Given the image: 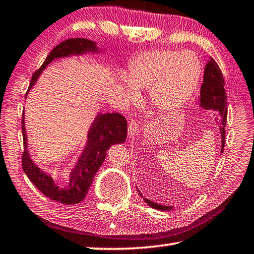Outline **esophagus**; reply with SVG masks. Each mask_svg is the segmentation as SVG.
Returning a JSON list of instances; mask_svg holds the SVG:
<instances>
[{"label": "esophagus", "instance_id": "obj_1", "mask_svg": "<svg viewBox=\"0 0 254 254\" xmlns=\"http://www.w3.org/2000/svg\"><path fill=\"white\" fill-rule=\"evenodd\" d=\"M138 132V124L135 121H131L128 125V136L129 138H133Z\"/></svg>", "mask_w": 254, "mask_h": 254}]
</instances>
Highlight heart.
Returning a JSON list of instances; mask_svg holds the SVG:
<instances>
[{
	"label": "heart",
	"mask_w": 254,
	"mask_h": 254,
	"mask_svg": "<svg viewBox=\"0 0 254 254\" xmlns=\"http://www.w3.org/2000/svg\"><path fill=\"white\" fill-rule=\"evenodd\" d=\"M202 75L198 55L191 51L155 50L136 56L121 74L117 92L125 105L139 99L148 90L150 105L161 114H172L189 102Z\"/></svg>",
	"instance_id": "obj_1"
}]
</instances>
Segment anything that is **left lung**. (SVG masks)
I'll return each instance as SVG.
<instances>
[{
  "label": "left lung",
  "mask_w": 254,
  "mask_h": 254,
  "mask_svg": "<svg viewBox=\"0 0 254 254\" xmlns=\"http://www.w3.org/2000/svg\"><path fill=\"white\" fill-rule=\"evenodd\" d=\"M198 102L199 107L202 108L203 111L211 112L213 114V116L219 121L220 125H221V127H220V133H221L222 154L224 147V136H226V133H224L226 132L224 127H226L227 124L228 115L227 95L226 89H224V79L221 70H220L218 64L216 63V61H214L212 57H210L207 65H205L204 67L203 83L201 85V89H200V96ZM143 200H145V202L149 205V207L157 210H161V211H169V210L174 209V207H170V205L156 203L149 199L143 198Z\"/></svg>",
  "instance_id": "8db88e82"
}]
</instances>
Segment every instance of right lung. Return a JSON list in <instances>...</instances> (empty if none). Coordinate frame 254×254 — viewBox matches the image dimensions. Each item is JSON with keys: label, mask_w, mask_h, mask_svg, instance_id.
Returning a JSON list of instances; mask_svg holds the SVG:
<instances>
[{"label": "right lung", "mask_w": 254, "mask_h": 254, "mask_svg": "<svg viewBox=\"0 0 254 254\" xmlns=\"http://www.w3.org/2000/svg\"><path fill=\"white\" fill-rule=\"evenodd\" d=\"M98 44L87 38H69L62 42L53 49L46 57L42 67L33 75L28 92L33 88L47 66L56 60L82 57L85 55H102ZM24 150L22 166L25 175L41 192L54 201L64 204L79 203L86 197L94 177L102 167L106 158L107 150L116 143H124L127 138V122L123 115L118 113L97 114L90 125L84 149L69 172L68 183L61 187L55 183L53 177L38 167L32 159L27 149V133L25 127V115L23 114L22 122Z\"/></svg>", "instance_id": "1"}]
</instances>
